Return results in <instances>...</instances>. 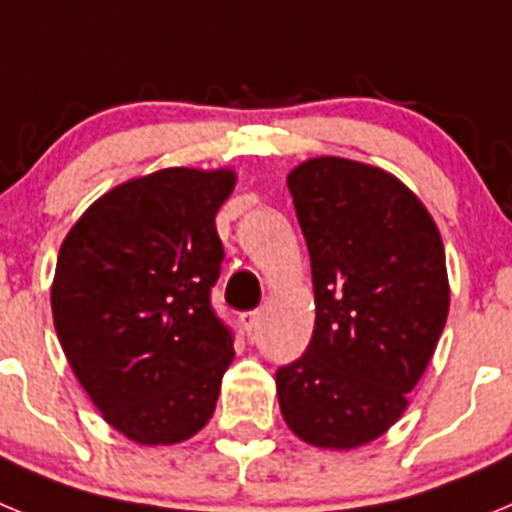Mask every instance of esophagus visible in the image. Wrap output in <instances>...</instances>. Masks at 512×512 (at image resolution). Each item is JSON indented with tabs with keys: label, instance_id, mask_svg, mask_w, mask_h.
Returning a JSON list of instances; mask_svg holds the SVG:
<instances>
[{
	"label": "esophagus",
	"instance_id": "34e87169",
	"mask_svg": "<svg viewBox=\"0 0 512 512\" xmlns=\"http://www.w3.org/2000/svg\"><path fill=\"white\" fill-rule=\"evenodd\" d=\"M243 318H246L248 330H256L261 325V310H248Z\"/></svg>",
	"mask_w": 512,
	"mask_h": 512
}]
</instances>
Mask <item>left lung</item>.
Listing matches in <instances>:
<instances>
[{
  "mask_svg": "<svg viewBox=\"0 0 512 512\" xmlns=\"http://www.w3.org/2000/svg\"><path fill=\"white\" fill-rule=\"evenodd\" d=\"M287 187L310 251L315 330L279 366V408L302 441L356 449L405 413L436 351L446 253L423 202L377 166L310 158Z\"/></svg>",
  "mask_w": 512,
  "mask_h": 512,
  "instance_id": "1",
  "label": "left lung"
}]
</instances>
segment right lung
<instances>
[{
	"mask_svg": "<svg viewBox=\"0 0 512 512\" xmlns=\"http://www.w3.org/2000/svg\"><path fill=\"white\" fill-rule=\"evenodd\" d=\"M230 169H161L102 194L69 230L51 289L58 341L102 418L143 446L179 443L215 413L233 330L210 292Z\"/></svg>",
	"mask_w": 512,
	"mask_h": 512,
	"instance_id": "1",
	"label": "right lung"
}]
</instances>
